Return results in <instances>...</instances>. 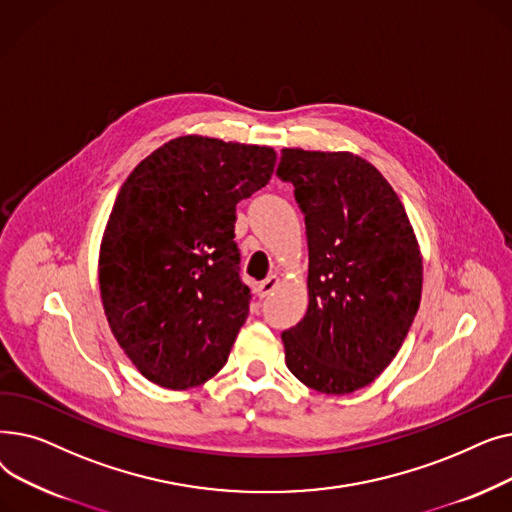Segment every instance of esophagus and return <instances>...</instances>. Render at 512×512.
<instances>
[{"label":"esophagus","instance_id":"34e87169","mask_svg":"<svg viewBox=\"0 0 512 512\" xmlns=\"http://www.w3.org/2000/svg\"><path fill=\"white\" fill-rule=\"evenodd\" d=\"M278 276H267L263 282H259L257 284V288H255V292H257V297L259 299H265L267 297V294H270L276 286H278Z\"/></svg>","mask_w":512,"mask_h":512}]
</instances>
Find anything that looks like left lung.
<instances>
[{
    "mask_svg": "<svg viewBox=\"0 0 512 512\" xmlns=\"http://www.w3.org/2000/svg\"><path fill=\"white\" fill-rule=\"evenodd\" d=\"M276 174L294 186L309 245V307L282 334L286 365L317 392L351 394L411 330L423 284L417 238L394 188L359 155L282 149Z\"/></svg>",
    "mask_w": 512,
    "mask_h": 512,
    "instance_id": "8db88e82",
    "label": "left lung"
}]
</instances>
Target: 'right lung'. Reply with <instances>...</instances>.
I'll list each match as a JSON object with an SVG mask.
<instances>
[{
	"mask_svg": "<svg viewBox=\"0 0 512 512\" xmlns=\"http://www.w3.org/2000/svg\"><path fill=\"white\" fill-rule=\"evenodd\" d=\"M272 147L178 137L132 170L99 251L105 317L126 357L170 390L205 384L249 315L236 205L270 182Z\"/></svg>",
	"mask_w": 512,
	"mask_h": 512,
	"instance_id": "right-lung-1",
	"label": "right lung"
}]
</instances>
